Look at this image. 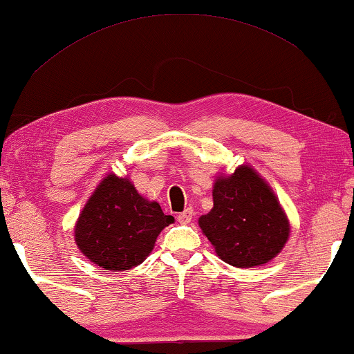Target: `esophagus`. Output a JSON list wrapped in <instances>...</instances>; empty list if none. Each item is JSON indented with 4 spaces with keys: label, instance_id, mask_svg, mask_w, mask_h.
<instances>
[{
    "label": "esophagus",
    "instance_id": "obj_1",
    "mask_svg": "<svg viewBox=\"0 0 354 354\" xmlns=\"http://www.w3.org/2000/svg\"><path fill=\"white\" fill-rule=\"evenodd\" d=\"M192 218H194V209L192 208H187L185 211H182L180 214L177 216V221L180 224H188L192 221Z\"/></svg>",
    "mask_w": 354,
    "mask_h": 354
}]
</instances>
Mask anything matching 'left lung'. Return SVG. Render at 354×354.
<instances>
[{
	"label": "left lung",
	"instance_id": "8db88e82",
	"mask_svg": "<svg viewBox=\"0 0 354 354\" xmlns=\"http://www.w3.org/2000/svg\"><path fill=\"white\" fill-rule=\"evenodd\" d=\"M198 224L219 259L237 268L272 261L291 232L273 188L249 164L216 177L213 208Z\"/></svg>",
	"mask_w": 354,
	"mask_h": 354
}]
</instances>
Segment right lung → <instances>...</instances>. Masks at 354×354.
<instances>
[{
	"label": "right lung",
	"mask_w": 354,
	"mask_h": 354,
	"mask_svg": "<svg viewBox=\"0 0 354 354\" xmlns=\"http://www.w3.org/2000/svg\"><path fill=\"white\" fill-rule=\"evenodd\" d=\"M174 216L164 214L158 201L138 194L130 177L107 174L75 224L81 254L100 268L125 272L145 261L156 239Z\"/></svg>",
	"instance_id": "obj_1"
}]
</instances>
